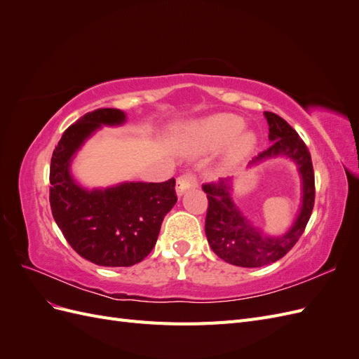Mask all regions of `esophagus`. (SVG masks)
<instances>
[{"label":"esophagus","instance_id":"1","mask_svg":"<svg viewBox=\"0 0 359 359\" xmlns=\"http://www.w3.org/2000/svg\"><path fill=\"white\" fill-rule=\"evenodd\" d=\"M196 186H198V180L191 172L182 173V175H180L177 178V193L178 194H182L186 190H189L191 187H196Z\"/></svg>","mask_w":359,"mask_h":359}]
</instances>
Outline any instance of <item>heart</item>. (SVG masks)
<instances>
[{
    "label": "heart",
    "instance_id": "heart-1",
    "mask_svg": "<svg viewBox=\"0 0 359 359\" xmlns=\"http://www.w3.org/2000/svg\"><path fill=\"white\" fill-rule=\"evenodd\" d=\"M244 119L238 115L224 114L214 116L208 121H205L199 128L198 135L203 147L206 148H222L227 144H231L232 140L243 132L244 128ZM255 136L253 135H244L236 140L232 156L243 157L248 154L252 148L255 147Z\"/></svg>",
    "mask_w": 359,
    "mask_h": 359
}]
</instances>
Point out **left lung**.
Listing matches in <instances>:
<instances>
[{
  "instance_id": "obj_1",
  "label": "left lung",
  "mask_w": 359,
  "mask_h": 359,
  "mask_svg": "<svg viewBox=\"0 0 359 359\" xmlns=\"http://www.w3.org/2000/svg\"><path fill=\"white\" fill-rule=\"evenodd\" d=\"M271 145L259 153L250 165L276 156H289L297 161L302 175L304 198L302 208L292 229L280 238L266 236L250 224L238 211L229 194L227 180L217 184H205L208 210L205 217V233L212 252L226 262L236 266L256 268L277 262L298 243L306 231L314 206V172L307 145L287 121L274 112H265Z\"/></svg>"
}]
</instances>
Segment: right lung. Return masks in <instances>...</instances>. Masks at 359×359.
Masks as SVG:
<instances>
[{
  "label": "right lung",
  "mask_w": 359,
  "mask_h": 359,
  "mask_svg": "<svg viewBox=\"0 0 359 359\" xmlns=\"http://www.w3.org/2000/svg\"><path fill=\"white\" fill-rule=\"evenodd\" d=\"M124 119V112L114 107L85 114L62 133L50 158L53 219L76 253L102 266H132L144 260L178 199L175 178L91 191L73 181L69 165L74 151L102 124H121Z\"/></svg>",
  "instance_id": "right-lung-1"
}]
</instances>
